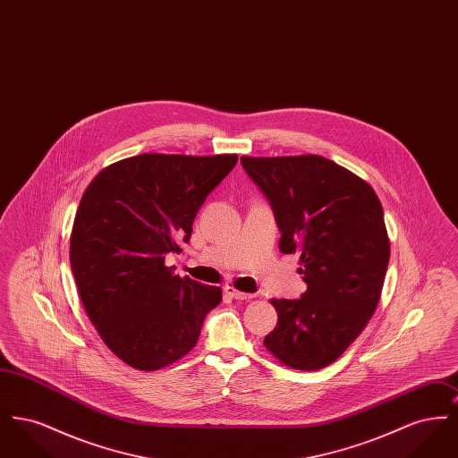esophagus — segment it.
<instances>
[{"instance_id": "obj_1", "label": "esophagus", "mask_w": 458, "mask_h": 458, "mask_svg": "<svg viewBox=\"0 0 458 458\" xmlns=\"http://www.w3.org/2000/svg\"><path fill=\"white\" fill-rule=\"evenodd\" d=\"M225 293H226V295H230L232 299H237V301H250V299H254V295H252V293L240 292V290L233 288V286H226V288H225Z\"/></svg>"}]
</instances>
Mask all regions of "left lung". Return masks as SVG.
I'll use <instances>...</instances> for the list:
<instances>
[{"label": "left lung", "instance_id": "1", "mask_svg": "<svg viewBox=\"0 0 458 458\" xmlns=\"http://www.w3.org/2000/svg\"><path fill=\"white\" fill-rule=\"evenodd\" d=\"M280 226V250L301 254L307 292L271 299L278 325L264 347L297 370L323 369L362 333L390 262L383 206L366 180L318 154L242 156Z\"/></svg>", "mask_w": 458, "mask_h": 458}]
</instances>
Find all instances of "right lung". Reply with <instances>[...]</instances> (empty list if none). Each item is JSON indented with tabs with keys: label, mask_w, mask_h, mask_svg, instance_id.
<instances>
[{
	"label": "right lung",
	"mask_w": 458,
	"mask_h": 458,
	"mask_svg": "<svg viewBox=\"0 0 458 458\" xmlns=\"http://www.w3.org/2000/svg\"><path fill=\"white\" fill-rule=\"evenodd\" d=\"M237 154H139L101 170L81 199L70 264L81 301L101 340L120 360L156 370L196 347L221 288L174 275L208 194L237 165Z\"/></svg>",
	"instance_id": "obj_1"
}]
</instances>
